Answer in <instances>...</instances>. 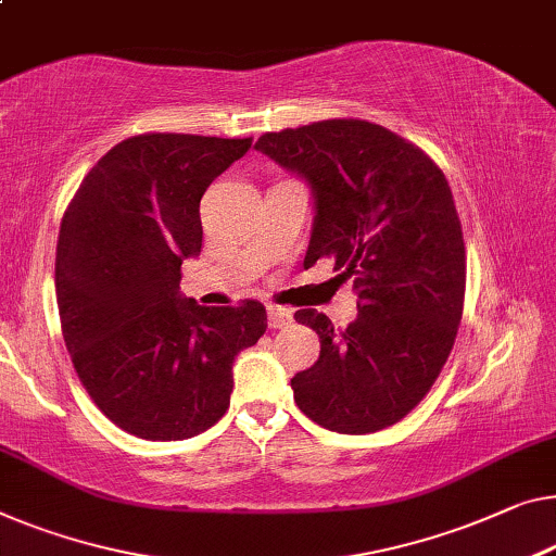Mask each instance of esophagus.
Wrapping results in <instances>:
<instances>
[{"instance_id": "1", "label": "esophagus", "mask_w": 556, "mask_h": 556, "mask_svg": "<svg viewBox=\"0 0 556 556\" xmlns=\"http://www.w3.org/2000/svg\"><path fill=\"white\" fill-rule=\"evenodd\" d=\"M267 321L271 329H281V327H289L294 321V314L292 309H287V306H275L271 304L267 309Z\"/></svg>"}]
</instances>
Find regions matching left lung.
<instances>
[{
    "label": "left lung",
    "mask_w": 556,
    "mask_h": 556,
    "mask_svg": "<svg viewBox=\"0 0 556 556\" xmlns=\"http://www.w3.org/2000/svg\"><path fill=\"white\" fill-rule=\"evenodd\" d=\"M254 149L312 192L304 267L331 256L357 292V319H294L319 334V359L292 379L294 402L329 432H379L421 402L457 337L467 256L442 169L407 139L362 119L269 131Z\"/></svg>",
    "instance_id": "left-lung-1"
}]
</instances>
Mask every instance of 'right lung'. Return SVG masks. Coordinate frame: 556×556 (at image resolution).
I'll list each match as a JSON object with an SVG mask.
<instances>
[{
	"label": "right lung",
	"mask_w": 556,
	"mask_h": 556,
	"mask_svg": "<svg viewBox=\"0 0 556 556\" xmlns=\"http://www.w3.org/2000/svg\"><path fill=\"white\" fill-rule=\"evenodd\" d=\"M252 139L139 135L81 179L56 242L66 352L94 404L124 432L177 442L217 425L231 364L267 329L260 302L202 306L179 292L202 252L199 202Z\"/></svg>",
	"instance_id": "right-lung-1"
}]
</instances>
